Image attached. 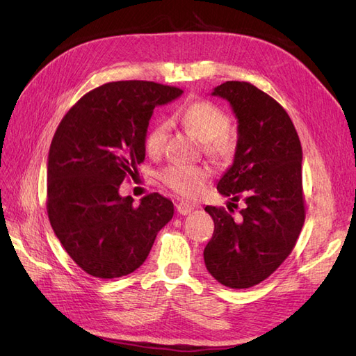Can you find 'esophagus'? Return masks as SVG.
I'll return each mask as SVG.
<instances>
[{"mask_svg":"<svg viewBox=\"0 0 356 356\" xmlns=\"http://www.w3.org/2000/svg\"><path fill=\"white\" fill-rule=\"evenodd\" d=\"M193 209L191 204L190 203H187V202H179L178 204H177V212L179 213V215H188Z\"/></svg>","mask_w":356,"mask_h":356,"instance_id":"1","label":"esophagus"}]
</instances>
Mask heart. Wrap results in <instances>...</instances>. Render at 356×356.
I'll return each instance as SVG.
<instances>
[{"label":"heart","instance_id":"heart-1","mask_svg":"<svg viewBox=\"0 0 356 356\" xmlns=\"http://www.w3.org/2000/svg\"><path fill=\"white\" fill-rule=\"evenodd\" d=\"M179 122L203 143L204 153L218 160H230L236 152L234 138L230 134L232 120L217 104L211 101L188 102L178 114ZM168 123L157 122L148 129L144 145L148 154H160L166 143ZM159 178L177 195L195 199L207 188L211 169L202 165H169L159 172Z\"/></svg>","mask_w":356,"mask_h":356}]
</instances>
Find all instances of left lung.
<instances>
[{
  "label": "left lung",
  "instance_id": "obj_1",
  "mask_svg": "<svg viewBox=\"0 0 356 356\" xmlns=\"http://www.w3.org/2000/svg\"><path fill=\"white\" fill-rule=\"evenodd\" d=\"M229 101L238 118L233 165L217 190L243 200L241 217L207 207L213 234L203 251L208 272L229 288L263 282L294 250L306 209L301 184V144L286 111L272 96L246 81H225L212 92Z\"/></svg>",
  "mask_w": 356,
  "mask_h": 356
}]
</instances>
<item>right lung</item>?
Listing matches in <instances>:
<instances>
[{
	"label": "right lung",
	"mask_w": 356,
	"mask_h": 356,
	"mask_svg": "<svg viewBox=\"0 0 356 356\" xmlns=\"http://www.w3.org/2000/svg\"><path fill=\"white\" fill-rule=\"evenodd\" d=\"M181 95L154 81L106 83L86 93L59 123L47 159V213L62 246L86 273L101 279L132 273L174 217V203L159 193L135 207L118 188L145 159L156 106Z\"/></svg>",
	"instance_id": "obj_1"
}]
</instances>
